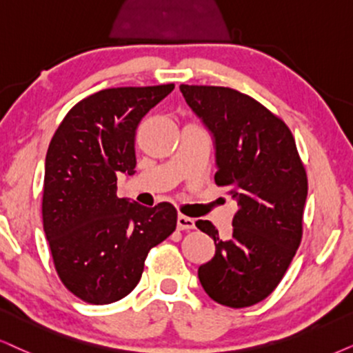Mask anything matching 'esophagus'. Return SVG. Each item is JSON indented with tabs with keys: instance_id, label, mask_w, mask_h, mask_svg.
Wrapping results in <instances>:
<instances>
[{
	"instance_id": "esophagus-1",
	"label": "esophagus",
	"mask_w": 353,
	"mask_h": 353,
	"mask_svg": "<svg viewBox=\"0 0 353 353\" xmlns=\"http://www.w3.org/2000/svg\"><path fill=\"white\" fill-rule=\"evenodd\" d=\"M177 228L179 230H194L195 228V221L194 218H189L185 215H179L177 216Z\"/></svg>"
}]
</instances>
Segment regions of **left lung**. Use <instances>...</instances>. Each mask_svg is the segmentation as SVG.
I'll return each instance as SVG.
<instances>
[{"instance_id":"left-lung-1","label":"left lung","mask_w":353,"mask_h":353,"mask_svg":"<svg viewBox=\"0 0 353 353\" xmlns=\"http://www.w3.org/2000/svg\"><path fill=\"white\" fill-rule=\"evenodd\" d=\"M181 92L213 137L216 185H228L239 207L230 239L195 221L215 241L199 280L220 305L252 306L276 288L301 243L305 166L283 120L252 97L221 86L181 84Z\"/></svg>"}]
</instances>
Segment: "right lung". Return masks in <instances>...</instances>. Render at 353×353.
<instances>
[{"mask_svg":"<svg viewBox=\"0 0 353 353\" xmlns=\"http://www.w3.org/2000/svg\"><path fill=\"white\" fill-rule=\"evenodd\" d=\"M172 89H102L66 114L48 145L43 231L60 280L91 305L127 296L150 249L176 230L171 203L143 207L117 197L119 174H135L138 125Z\"/></svg>","mask_w":353,"mask_h":353,"instance_id":"1","label":"right lung"}]
</instances>
